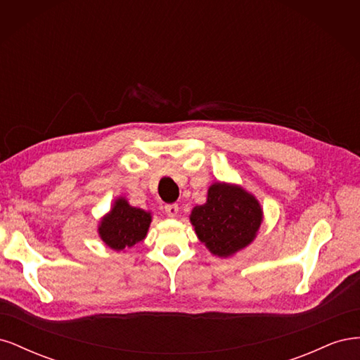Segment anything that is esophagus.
Instances as JSON below:
<instances>
[{"label":"esophagus","instance_id":"1","mask_svg":"<svg viewBox=\"0 0 360 360\" xmlns=\"http://www.w3.org/2000/svg\"><path fill=\"white\" fill-rule=\"evenodd\" d=\"M165 213L169 217H176L179 214V205L177 204H168V205H165Z\"/></svg>","mask_w":360,"mask_h":360}]
</instances>
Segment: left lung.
Returning a JSON list of instances; mask_svg holds the SVG:
<instances>
[{
	"mask_svg": "<svg viewBox=\"0 0 360 360\" xmlns=\"http://www.w3.org/2000/svg\"><path fill=\"white\" fill-rule=\"evenodd\" d=\"M189 219L200 242L214 257L230 258L255 240L264 213L255 195L240 184L216 181Z\"/></svg>",
	"mask_w": 360,
	"mask_h": 360,
	"instance_id": "obj_1",
	"label": "left lung"
}]
</instances>
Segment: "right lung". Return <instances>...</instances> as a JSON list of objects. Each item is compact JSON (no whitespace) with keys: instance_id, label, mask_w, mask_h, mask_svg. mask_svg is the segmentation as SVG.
Wrapping results in <instances>:
<instances>
[{"instance_id":"add662e5","label":"right lung","mask_w":360,"mask_h":360,"mask_svg":"<svg viewBox=\"0 0 360 360\" xmlns=\"http://www.w3.org/2000/svg\"><path fill=\"white\" fill-rule=\"evenodd\" d=\"M151 224V213L130 205L124 197H117L111 210L97 225L101 240L117 252H124L144 240Z\"/></svg>"}]
</instances>
